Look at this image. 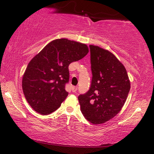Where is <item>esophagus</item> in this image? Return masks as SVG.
<instances>
[{
    "label": "esophagus",
    "instance_id": "1",
    "mask_svg": "<svg viewBox=\"0 0 154 154\" xmlns=\"http://www.w3.org/2000/svg\"><path fill=\"white\" fill-rule=\"evenodd\" d=\"M77 88H78L77 86H72L71 88L72 92H76V91L77 90Z\"/></svg>",
    "mask_w": 154,
    "mask_h": 154
}]
</instances>
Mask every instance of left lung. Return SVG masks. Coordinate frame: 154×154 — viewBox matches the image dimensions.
<instances>
[{
    "label": "left lung",
    "mask_w": 154,
    "mask_h": 154,
    "mask_svg": "<svg viewBox=\"0 0 154 154\" xmlns=\"http://www.w3.org/2000/svg\"><path fill=\"white\" fill-rule=\"evenodd\" d=\"M92 77L89 90L78 96L81 111L88 122L103 124L116 116L130 89L126 70L110 51L90 45Z\"/></svg>",
    "instance_id": "8db88e82"
}]
</instances>
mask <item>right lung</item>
I'll list each match as a JSON object with an SVG mask.
<instances>
[{"instance_id":"add662e5","label":"right lung","mask_w":154,"mask_h":154,"mask_svg":"<svg viewBox=\"0 0 154 154\" xmlns=\"http://www.w3.org/2000/svg\"><path fill=\"white\" fill-rule=\"evenodd\" d=\"M88 53L85 44L66 38L48 44L31 60L22 79L25 98L34 110L42 115L55 111L67 97L69 66Z\"/></svg>"}]
</instances>
